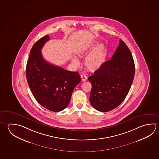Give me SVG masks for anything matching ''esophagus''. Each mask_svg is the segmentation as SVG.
Here are the masks:
<instances>
[{"label":"esophagus","instance_id":"1","mask_svg":"<svg viewBox=\"0 0 159 159\" xmlns=\"http://www.w3.org/2000/svg\"><path fill=\"white\" fill-rule=\"evenodd\" d=\"M81 79L83 81H85L87 80V77L85 75H81Z\"/></svg>","mask_w":159,"mask_h":159}]
</instances>
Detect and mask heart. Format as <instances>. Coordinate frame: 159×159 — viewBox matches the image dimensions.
Instances as JSON below:
<instances>
[{
	"instance_id": "1",
	"label": "heart",
	"mask_w": 159,
	"mask_h": 159,
	"mask_svg": "<svg viewBox=\"0 0 159 159\" xmlns=\"http://www.w3.org/2000/svg\"><path fill=\"white\" fill-rule=\"evenodd\" d=\"M95 46L96 44L93 43L80 52V54L83 56H86L89 55L85 59V64L89 70L92 71H95L100 69L103 65L106 56V47L104 45L100 44L95 48ZM93 49V51L91 53L90 52ZM71 61L76 66H78L79 65V61L76 56H73L71 57Z\"/></svg>"
}]
</instances>
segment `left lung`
<instances>
[{
	"instance_id": "obj_1",
	"label": "left lung",
	"mask_w": 159,
	"mask_h": 159,
	"mask_svg": "<svg viewBox=\"0 0 159 159\" xmlns=\"http://www.w3.org/2000/svg\"><path fill=\"white\" fill-rule=\"evenodd\" d=\"M134 72L131 51L120 39L111 59L88 78L92 85L89 98L92 106L102 112L111 111L120 106L131 88Z\"/></svg>"
}]
</instances>
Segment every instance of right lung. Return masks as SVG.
Instances as JSON below:
<instances>
[{
	"label": "right lung",
	"instance_id": "add662e5",
	"mask_svg": "<svg viewBox=\"0 0 159 159\" xmlns=\"http://www.w3.org/2000/svg\"><path fill=\"white\" fill-rule=\"evenodd\" d=\"M49 39L47 34L31 48L26 66V78L36 100L45 108L56 112L67 107L73 90L81 79L78 72L51 64L43 58L41 49Z\"/></svg>",
	"mask_w": 159,
	"mask_h": 159
}]
</instances>
